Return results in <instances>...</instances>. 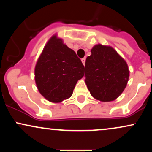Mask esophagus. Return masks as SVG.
I'll return each mask as SVG.
<instances>
[{"label": "esophagus", "mask_w": 152, "mask_h": 152, "mask_svg": "<svg viewBox=\"0 0 152 152\" xmlns=\"http://www.w3.org/2000/svg\"><path fill=\"white\" fill-rule=\"evenodd\" d=\"M81 61H82V63H83V66H85V63H86V58H82L81 59Z\"/></svg>", "instance_id": "1"}]
</instances>
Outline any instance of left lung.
<instances>
[{
    "mask_svg": "<svg viewBox=\"0 0 152 152\" xmlns=\"http://www.w3.org/2000/svg\"><path fill=\"white\" fill-rule=\"evenodd\" d=\"M86 58L85 82L92 96L111 102L122 94L129 77L126 62L112 47L98 44Z\"/></svg>",
    "mask_w": 152,
    "mask_h": 152,
    "instance_id": "8db88e82",
    "label": "left lung"
}]
</instances>
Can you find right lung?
<instances>
[{"mask_svg":"<svg viewBox=\"0 0 152 152\" xmlns=\"http://www.w3.org/2000/svg\"><path fill=\"white\" fill-rule=\"evenodd\" d=\"M83 75L84 66L74 50L53 35L35 67V81L40 94L50 102H61L72 96L76 83Z\"/></svg>","mask_w":152,"mask_h":152,"instance_id":"add662e5","label":"right lung"}]
</instances>
